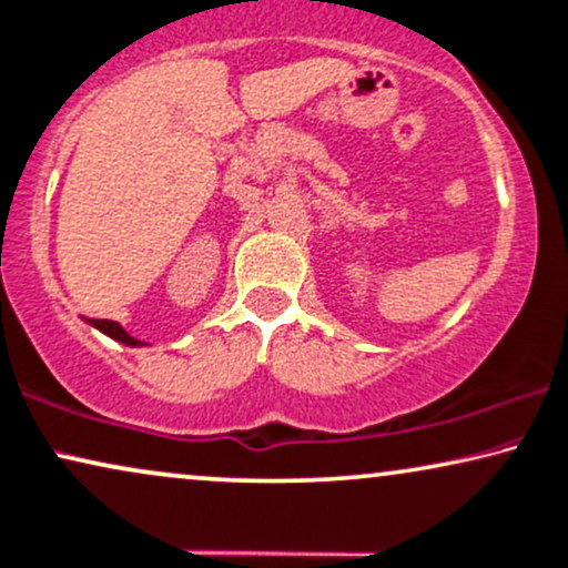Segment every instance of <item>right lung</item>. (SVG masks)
Listing matches in <instances>:
<instances>
[{
	"label": "right lung",
	"instance_id": "right-lung-1",
	"mask_svg": "<svg viewBox=\"0 0 568 568\" xmlns=\"http://www.w3.org/2000/svg\"><path fill=\"white\" fill-rule=\"evenodd\" d=\"M97 327L102 329V333H106L110 337H114V341H120V343H125V346H139L141 341H135V337H131L125 333L123 327L118 325V322H112V320H97Z\"/></svg>",
	"mask_w": 568,
	"mask_h": 568
}]
</instances>
